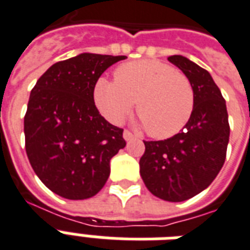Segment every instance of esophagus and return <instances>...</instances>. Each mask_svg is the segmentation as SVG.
Wrapping results in <instances>:
<instances>
[{"instance_id": "34e87169", "label": "esophagus", "mask_w": 250, "mask_h": 250, "mask_svg": "<svg viewBox=\"0 0 250 250\" xmlns=\"http://www.w3.org/2000/svg\"><path fill=\"white\" fill-rule=\"evenodd\" d=\"M123 139H125V141H131V140L135 139V136L132 135L128 129H125V132H123Z\"/></svg>"}]
</instances>
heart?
I'll use <instances>...</instances> for the list:
<instances>
[{
	"label": "heart",
	"instance_id": "b5f03b06",
	"mask_svg": "<svg viewBox=\"0 0 250 250\" xmlns=\"http://www.w3.org/2000/svg\"><path fill=\"white\" fill-rule=\"evenodd\" d=\"M101 114L119 125L136 103L140 125L155 139H167L184 128L194 110L195 92L185 73L158 60H139L118 66L114 81L101 77L93 86Z\"/></svg>",
	"mask_w": 250,
	"mask_h": 250
}]
</instances>
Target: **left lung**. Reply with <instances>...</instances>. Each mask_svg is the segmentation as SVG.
<instances>
[{
	"mask_svg": "<svg viewBox=\"0 0 250 250\" xmlns=\"http://www.w3.org/2000/svg\"><path fill=\"white\" fill-rule=\"evenodd\" d=\"M168 60L191 81L194 110L180 133L162 141H144L140 173L153 195L184 202L206 190L220 173L230 125L226 101L209 73L181 55Z\"/></svg>",
	"mask_w": 250,
	"mask_h": 250,
	"instance_id": "1",
	"label": "left lung"
}]
</instances>
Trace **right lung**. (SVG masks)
Instances as JSON below:
<instances>
[{
  "label": "right lung",
  "mask_w": 250,
  "mask_h": 250,
  "mask_svg": "<svg viewBox=\"0 0 250 250\" xmlns=\"http://www.w3.org/2000/svg\"><path fill=\"white\" fill-rule=\"evenodd\" d=\"M125 56L79 54L55 62L30 91L24 117L25 150L33 171L52 192L92 198L110 174V159L125 146L93 101V86Z\"/></svg>",
  "instance_id": "right-lung-1"
}]
</instances>
